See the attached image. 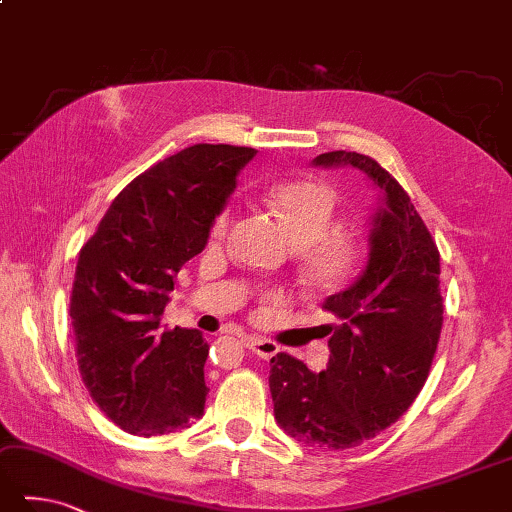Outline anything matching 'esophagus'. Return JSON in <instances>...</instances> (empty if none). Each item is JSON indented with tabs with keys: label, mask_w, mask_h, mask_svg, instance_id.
Instances as JSON below:
<instances>
[{
	"label": "esophagus",
	"mask_w": 512,
	"mask_h": 512,
	"mask_svg": "<svg viewBox=\"0 0 512 512\" xmlns=\"http://www.w3.org/2000/svg\"><path fill=\"white\" fill-rule=\"evenodd\" d=\"M245 345H247V350H252L256 356H260V359H272V356H276L278 350H281V347H278L274 341L260 339V336H247Z\"/></svg>",
	"instance_id": "34e87169"
}]
</instances>
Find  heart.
Returning <instances> with one entry per match:
<instances>
[{
	"mask_svg": "<svg viewBox=\"0 0 512 512\" xmlns=\"http://www.w3.org/2000/svg\"><path fill=\"white\" fill-rule=\"evenodd\" d=\"M269 205L276 211L294 249H305V269L310 283L321 289L343 287L359 269L363 249L352 236L334 234L336 196L325 182L296 180L269 189ZM229 214H220L211 238L227 234Z\"/></svg>",
	"mask_w": 512,
	"mask_h": 512,
	"instance_id": "1",
	"label": "heart"
}]
</instances>
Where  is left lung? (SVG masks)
<instances>
[{"label": "left lung", "instance_id": "8db88e82", "mask_svg": "<svg viewBox=\"0 0 512 512\" xmlns=\"http://www.w3.org/2000/svg\"><path fill=\"white\" fill-rule=\"evenodd\" d=\"M312 165L359 169L376 189L368 263L323 303L339 318L330 327L327 368L312 372L281 352L269 361V390L289 437L318 450H347L392 426L426 383L443 325L441 267L410 196L379 162L330 151Z\"/></svg>", "mask_w": 512, "mask_h": 512}]
</instances>
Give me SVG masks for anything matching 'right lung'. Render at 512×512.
<instances>
[{
  "label": "right lung",
  "instance_id": "right-lung-1",
  "mask_svg": "<svg viewBox=\"0 0 512 512\" xmlns=\"http://www.w3.org/2000/svg\"><path fill=\"white\" fill-rule=\"evenodd\" d=\"M254 156L194 144L158 162L115 196L77 258V365L98 408L131 435H169L205 412L209 345L198 330L162 332L160 316Z\"/></svg>",
  "mask_w": 512,
  "mask_h": 512
}]
</instances>
